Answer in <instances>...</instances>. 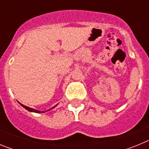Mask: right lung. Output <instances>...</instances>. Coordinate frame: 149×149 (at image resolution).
Listing matches in <instances>:
<instances>
[{
  "label": "right lung",
  "instance_id": "add662e5",
  "mask_svg": "<svg viewBox=\"0 0 149 149\" xmlns=\"http://www.w3.org/2000/svg\"><path fill=\"white\" fill-rule=\"evenodd\" d=\"M20 104L22 105V106L23 107H24V108H25L26 110H28V111H30V112H34V113H45V112H46V111H39V110H35V109L30 108V107H29L25 106V105H23V104ZM56 106L53 107H52V108L49 109V110H47V111H49L50 110H51V109H53L54 107H56Z\"/></svg>",
  "mask_w": 149,
  "mask_h": 149
}]
</instances>
